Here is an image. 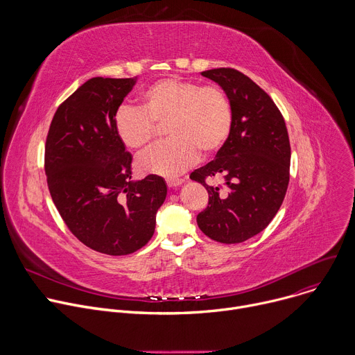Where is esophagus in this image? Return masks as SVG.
<instances>
[{
    "instance_id": "esophagus-1",
    "label": "esophagus",
    "mask_w": 355,
    "mask_h": 355,
    "mask_svg": "<svg viewBox=\"0 0 355 355\" xmlns=\"http://www.w3.org/2000/svg\"><path fill=\"white\" fill-rule=\"evenodd\" d=\"M182 182H184V181H182V180H180V178H168V180H167V185H168L170 188L180 187Z\"/></svg>"
}]
</instances>
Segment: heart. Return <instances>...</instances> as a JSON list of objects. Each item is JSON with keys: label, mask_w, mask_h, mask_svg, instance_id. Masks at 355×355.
<instances>
[{"label": "heart", "mask_w": 355, "mask_h": 355, "mask_svg": "<svg viewBox=\"0 0 355 355\" xmlns=\"http://www.w3.org/2000/svg\"><path fill=\"white\" fill-rule=\"evenodd\" d=\"M141 107L122 105L114 115V129L129 148L144 147L164 126L168 140L151 147L137 159L143 174L167 178L180 175L198 157L222 148L232 130V107L218 85H200L181 78H163L141 94Z\"/></svg>", "instance_id": "b5f03b06"}]
</instances>
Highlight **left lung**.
I'll return each instance as SVG.
<instances>
[{"label": "left lung", "instance_id": "left-lung-1", "mask_svg": "<svg viewBox=\"0 0 355 355\" xmlns=\"http://www.w3.org/2000/svg\"><path fill=\"white\" fill-rule=\"evenodd\" d=\"M200 74L225 91L233 122L215 160L189 175L209 193L196 223L212 240L241 243L263 232L282 205L289 182L288 130L270 95L243 73L222 67ZM218 175L225 180L223 191L205 182Z\"/></svg>", "mask_w": 355, "mask_h": 355}]
</instances>
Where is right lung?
<instances>
[{
  "instance_id": "1",
  "label": "right lung",
  "mask_w": 355,
  "mask_h": 355,
  "mask_svg": "<svg viewBox=\"0 0 355 355\" xmlns=\"http://www.w3.org/2000/svg\"><path fill=\"white\" fill-rule=\"evenodd\" d=\"M133 78L94 77L58 108L46 139L44 171L55 205L71 233L108 256L148 243L167 196L155 174L132 180V156L114 129V115Z\"/></svg>"
}]
</instances>
